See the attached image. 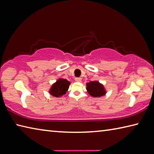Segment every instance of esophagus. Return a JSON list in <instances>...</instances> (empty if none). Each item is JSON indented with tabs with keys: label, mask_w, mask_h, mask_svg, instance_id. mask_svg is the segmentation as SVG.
Returning a JSON list of instances; mask_svg holds the SVG:
<instances>
[{
	"label": "esophagus",
	"mask_w": 154,
	"mask_h": 154,
	"mask_svg": "<svg viewBox=\"0 0 154 154\" xmlns=\"http://www.w3.org/2000/svg\"><path fill=\"white\" fill-rule=\"evenodd\" d=\"M75 80H76V82H80L81 81H82V78H75Z\"/></svg>",
	"instance_id": "1"
}]
</instances>
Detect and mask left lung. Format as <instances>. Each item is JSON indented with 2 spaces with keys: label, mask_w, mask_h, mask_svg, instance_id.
I'll return each mask as SVG.
<instances>
[{
  "label": "left lung",
  "mask_w": 154,
  "mask_h": 154,
  "mask_svg": "<svg viewBox=\"0 0 154 154\" xmlns=\"http://www.w3.org/2000/svg\"><path fill=\"white\" fill-rule=\"evenodd\" d=\"M86 90L88 94L92 97H103L106 93L104 85L97 80L86 83Z\"/></svg>",
  "instance_id": "8db88e82"
}]
</instances>
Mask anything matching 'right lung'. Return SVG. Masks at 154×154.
<instances>
[{"instance_id":"add662e5","label":"right lung","mask_w":154,"mask_h":154,"mask_svg":"<svg viewBox=\"0 0 154 154\" xmlns=\"http://www.w3.org/2000/svg\"><path fill=\"white\" fill-rule=\"evenodd\" d=\"M70 82L66 79L59 78L51 85L49 90V93L55 97H61L66 93L69 88Z\"/></svg>"}]
</instances>
